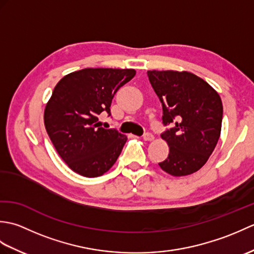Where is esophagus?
Masks as SVG:
<instances>
[{"mask_svg": "<svg viewBox=\"0 0 254 254\" xmlns=\"http://www.w3.org/2000/svg\"><path fill=\"white\" fill-rule=\"evenodd\" d=\"M143 138H144V141H153L154 139V135L152 133H145L144 135H143Z\"/></svg>", "mask_w": 254, "mask_h": 254, "instance_id": "esophagus-1", "label": "esophagus"}]
</instances>
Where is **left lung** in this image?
Segmentation results:
<instances>
[{"instance_id":"1","label":"left lung","mask_w":254,"mask_h":254,"mask_svg":"<svg viewBox=\"0 0 254 254\" xmlns=\"http://www.w3.org/2000/svg\"><path fill=\"white\" fill-rule=\"evenodd\" d=\"M149 83L163 106L161 134L169 155L158 165L167 174L182 177L206 164L216 147L223 120L217 91L190 72L147 71Z\"/></svg>"}]
</instances>
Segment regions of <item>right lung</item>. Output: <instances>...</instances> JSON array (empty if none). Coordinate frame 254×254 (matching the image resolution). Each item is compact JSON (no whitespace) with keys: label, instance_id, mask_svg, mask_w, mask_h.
<instances>
[{"label":"right lung","instance_id":"1","mask_svg":"<svg viewBox=\"0 0 254 254\" xmlns=\"http://www.w3.org/2000/svg\"><path fill=\"white\" fill-rule=\"evenodd\" d=\"M133 68H84L65 75L45 109V127L60 157L76 174L95 178L116 163L127 137L99 126L118 89L134 77Z\"/></svg>","mask_w":254,"mask_h":254}]
</instances>
